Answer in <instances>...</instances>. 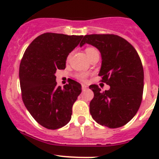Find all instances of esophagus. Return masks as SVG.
<instances>
[{
  "instance_id": "esophagus-1",
  "label": "esophagus",
  "mask_w": 159,
  "mask_h": 159,
  "mask_svg": "<svg viewBox=\"0 0 159 159\" xmlns=\"http://www.w3.org/2000/svg\"><path fill=\"white\" fill-rule=\"evenodd\" d=\"M88 88V87L87 85H84V84H82V90L83 91H86Z\"/></svg>"
}]
</instances>
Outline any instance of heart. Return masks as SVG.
I'll use <instances>...</instances> for the list:
<instances>
[{
    "mask_svg": "<svg viewBox=\"0 0 159 159\" xmlns=\"http://www.w3.org/2000/svg\"><path fill=\"white\" fill-rule=\"evenodd\" d=\"M85 53H86L87 57H88V59L90 58V57H92V56H94V55H97L99 54V52H98V50H97L94 47H88L85 48ZM70 57H71V54L67 57V60L68 59H70ZM87 76H88V74L87 73H80V74H78V75H76V77L78 79H80V80H85L87 78Z\"/></svg>",
    "mask_w": 159,
    "mask_h": 159,
    "instance_id": "heart-1",
    "label": "heart"
}]
</instances>
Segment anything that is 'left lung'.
<instances>
[{"label": "left lung", "mask_w": 159, "mask_h": 159, "mask_svg": "<svg viewBox=\"0 0 159 159\" xmlns=\"http://www.w3.org/2000/svg\"><path fill=\"white\" fill-rule=\"evenodd\" d=\"M88 43L101 53L99 75L110 86L102 92L90 85L94 98L90 113L95 122L109 128L123 127L137 113L143 98L144 72L139 56L128 41L113 34L86 35L80 46Z\"/></svg>", "instance_id": "obj_1"}]
</instances>
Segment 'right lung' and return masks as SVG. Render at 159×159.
<instances>
[{
    "instance_id": "add662e5",
    "label": "right lung",
    "mask_w": 159,
    "mask_h": 159,
    "mask_svg": "<svg viewBox=\"0 0 159 159\" xmlns=\"http://www.w3.org/2000/svg\"><path fill=\"white\" fill-rule=\"evenodd\" d=\"M83 36L46 32L25 50L20 64L22 99L31 116L47 129L56 130L69 123L72 106L82 92L71 80L64 88L57 86V70L65 69L67 56Z\"/></svg>"
}]
</instances>
